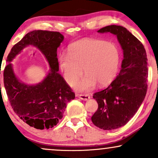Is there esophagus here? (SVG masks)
<instances>
[{
  "mask_svg": "<svg viewBox=\"0 0 158 158\" xmlns=\"http://www.w3.org/2000/svg\"><path fill=\"white\" fill-rule=\"evenodd\" d=\"M76 96L78 98H81V99L83 101H87L90 98V96H89V95H87V94H85H85H77L76 95Z\"/></svg>",
  "mask_w": 158,
  "mask_h": 158,
  "instance_id": "1",
  "label": "esophagus"
}]
</instances>
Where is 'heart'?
<instances>
[{"mask_svg":"<svg viewBox=\"0 0 158 158\" xmlns=\"http://www.w3.org/2000/svg\"><path fill=\"white\" fill-rule=\"evenodd\" d=\"M58 62L64 79L71 86L79 81L84 68L87 76L77 85V89L86 92L97 83L104 86L115 79L120 64V52L113 43L86 38L72 43L68 54H60Z\"/></svg>","mask_w":158,"mask_h":158,"instance_id":"1","label":"heart"}]
</instances>
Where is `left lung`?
<instances>
[{"label": "left lung", "instance_id": "8db88e82", "mask_svg": "<svg viewBox=\"0 0 158 158\" xmlns=\"http://www.w3.org/2000/svg\"><path fill=\"white\" fill-rule=\"evenodd\" d=\"M98 33L117 37L123 50L121 69L104 90L94 94L98 110L91 117L95 126L112 130L124 126L137 113L147 90V56L143 44L126 28L111 25Z\"/></svg>", "mask_w": 158, "mask_h": 158}]
</instances>
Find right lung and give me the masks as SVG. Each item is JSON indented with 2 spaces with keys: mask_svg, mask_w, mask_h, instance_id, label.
I'll list each match as a JSON object with an SVG mask.
<instances>
[{
  "mask_svg": "<svg viewBox=\"0 0 158 158\" xmlns=\"http://www.w3.org/2000/svg\"><path fill=\"white\" fill-rule=\"evenodd\" d=\"M64 36L57 31L35 30L28 32L11 49L3 71V82L15 113L30 127L38 130L52 128L63 117L68 102L75 98L63 77L58 73L57 48ZM28 45H33L44 55L50 71L36 85L22 83L14 73L10 62Z\"/></svg>",
  "mask_w": 158,
  "mask_h": 158,
  "instance_id": "right-lung-1",
  "label": "right lung"
}]
</instances>
